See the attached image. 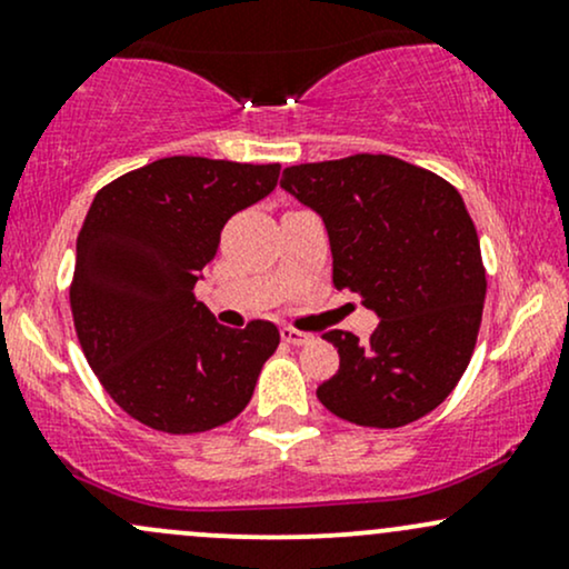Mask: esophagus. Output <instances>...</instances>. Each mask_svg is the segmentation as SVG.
Returning a JSON list of instances; mask_svg holds the SVG:
<instances>
[{
    "instance_id": "1",
    "label": "esophagus",
    "mask_w": 569,
    "mask_h": 569,
    "mask_svg": "<svg viewBox=\"0 0 569 569\" xmlns=\"http://www.w3.org/2000/svg\"><path fill=\"white\" fill-rule=\"evenodd\" d=\"M280 337H283V342H289V345H305L312 339L310 335H305V331L291 329V326H283V329H280Z\"/></svg>"
}]
</instances>
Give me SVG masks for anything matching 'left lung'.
<instances>
[{"label":"left lung","instance_id":"obj_1","mask_svg":"<svg viewBox=\"0 0 569 569\" xmlns=\"http://www.w3.org/2000/svg\"><path fill=\"white\" fill-rule=\"evenodd\" d=\"M280 187L323 219L337 289L358 293L380 318L369 342L326 331L339 369L318 388L321 403L363 428L426 417L468 369L487 297L460 192L390 154L291 166Z\"/></svg>","mask_w":569,"mask_h":569}]
</instances>
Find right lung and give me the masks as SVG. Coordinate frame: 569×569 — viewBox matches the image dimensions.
I'll list each match as a JSON object with an SVG mask.
<instances>
[{
	"instance_id": "obj_1",
	"label": "right lung",
	"mask_w": 569,
	"mask_h": 569,
	"mask_svg": "<svg viewBox=\"0 0 569 569\" xmlns=\"http://www.w3.org/2000/svg\"><path fill=\"white\" fill-rule=\"evenodd\" d=\"M280 166L162 158L107 184L77 238L69 299L98 382L133 420L202 433L251 401L276 323L227 329L194 297L227 219L278 184Z\"/></svg>"
}]
</instances>
